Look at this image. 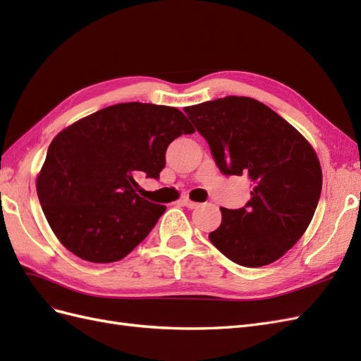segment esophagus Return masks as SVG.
<instances>
[{"instance_id": "1", "label": "esophagus", "mask_w": 361, "mask_h": 361, "mask_svg": "<svg viewBox=\"0 0 361 361\" xmlns=\"http://www.w3.org/2000/svg\"><path fill=\"white\" fill-rule=\"evenodd\" d=\"M180 204L185 206V207H188V209H195V207L199 206L197 202H192V200H190V199H182V200H180Z\"/></svg>"}]
</instances>
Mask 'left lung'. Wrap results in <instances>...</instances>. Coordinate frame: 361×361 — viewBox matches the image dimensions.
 I'll return each instance as SVG.
<instances>
[{
    "label": "left lung",
    "mask_w": 361,
    "mask_h": 361,
    "mask_svg": "<svg viewBox=\"0 0 361 361\" xmlns=\"http://www.w3.org/2000/svg\"><path fill=\"white\" fill-rule=\"evenodd\" d=\"M226 176L247 174L251 199L220 207L211 243L238 265L272 264L309 227L322 190L318 157L297 129L262 102L227 96L185 108Z\"/></svg>",
    "instance_id": "left-lung-1"
}]
</instances>
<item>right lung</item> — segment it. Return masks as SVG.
Masks as SVG:
<instances>
[{
  "label": "right lung",
  "mask_w": 361,
  "mask_h": 361,
  "mask_svg": "<svg viewBox=\"0 0 361 361\" xmlns=\"http://www.w3.org/2000/svg\"><path fill=\"white\" fill-rule=\"evenodd\" d=\"M192 133L178 108L141 102L106 106L63 129L37 178L42 211L59 241L94 264L129 255L166 212L140 197L135 179H159L169 145Z\"/></svg>",
  "instance_id": "obj_1"
}]
</instances>
